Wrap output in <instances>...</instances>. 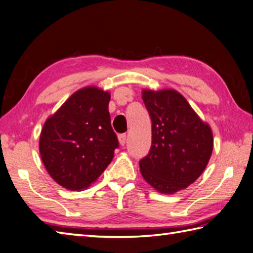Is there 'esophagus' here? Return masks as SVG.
Masks as SVG:
<instances>
[{
	"instance_id": "1",
	"label": "esophagus",
	"mask_w": 253,
	"mask_h": 253,
	"mask_svg": "<svg viewBox=\"0 0 253 253\" xmlns=\"http://www.w3.org/2000/svg\"><path fill=\"white\" fill-rule=\"evenodd\" d=\"M118 140H119V143L121 146H125L126 142V134H120V135L118 136Z\"/></svg>"
}]
</instances>
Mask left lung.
Masks as SVG:
<instances>
[{"mask_svg":"<svg viewBox=\"0 0 253 253\" xmlns=\"http://www.w3.org/2000/svg\"><path fill=\"white\" fill-rule=\"evenodd\" d=\"M152 120V146L140 161L144 180L162 194L188 188L209 164L213 132L187 99L174 89H143Z\"/></svg>","mask_w":253,"mask_h":253,"instance_id":"1","label":"left lung"}]
</instances>
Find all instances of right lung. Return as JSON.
I'll return each mask as SVG.
<instances>
[{
	"label": "right lung",
	"instance_id": "obj_1",
	"mask_svg": "<svg viewBox=\"0 0 253 253\" xmlns=\"http://www.w3.org/2000/svg\"><path fill=\"white\" fill-rule=\"evenodd\" d=\"M110 92L87 86L72 94L45 120L39 152L54 181L83 191L105 171L119 145L110 122Z\"/></svg>",
	"mask_w": 253,
	"mask_h": 253
}]
</instances>
